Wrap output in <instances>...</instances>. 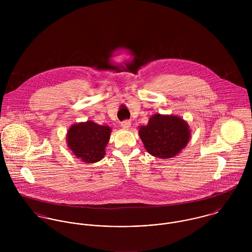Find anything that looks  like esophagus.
<instances>
[{"label": "esophagus", "instance_id": "obj_1", "mask_svg": "<svg viewBox=\"0 0 252 252\" xmlns=\"http://www.w3.org/2000/svg\"><path fill=\"white\" fill-rule=\"evenodd\" d=\"M121 127L123 129H129L131 127V121L130 120H125L121 122Z\"/></svg>", "mask_w": 252, "mask_h": 252}]
</instances>
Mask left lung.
I'll return each instance as SVG.
<instances>
[{"instance_id":"left-lung-1","label":"left lung","mask_w":252,"mask_h":252,"mask_svg":"<svg viewBox=\"0 0 252 252\" xmlns=\"http://www.w3.org/2000/svg\"><path fill=\"white\" fill-rule=\"evenodd\" d=\"M139 135L149 154L169 159L180 154L187 145L191 131L180 116L156 113L149 118L147 125L140 127Z\"/></svg>"}]
</instances>
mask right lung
<instances>
[{
  "label": "right lung",
  "mask_w": 252,
  "mask_h": 252,
  "mask_svg": "<svg viewBox=\"0 0 252 252\" xmlns=\"http://www.w3.org/2000/svg\"><path fill=\"white\" fill-rule=\"evenodd\" d=\"M111 128L91 120L75 123L70 127L66 141L76 158L84 163L93 164L106 155V147L110 138Z\"/></svg>",
  "instance_id": "right-lung-1"
}]
</instances>
